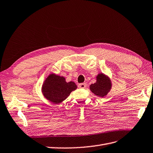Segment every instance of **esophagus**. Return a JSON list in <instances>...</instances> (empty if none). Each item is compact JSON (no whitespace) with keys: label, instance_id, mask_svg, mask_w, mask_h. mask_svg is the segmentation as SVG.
<instances>
[{"label":"esophagus","instance_id":"obj_1","mask_svg":"<svg viewBox=\"0 0 153 153\" xmlns=\"http://www.w3.org/2000/svg\"><path fill=\"white\" fill-rule=\"evenodd\" d=\"M86 86H87V84L85 83H83V84H80L78 85V87L80 88V89H85Z\"/></svg>","mask_w":153,"mask_h":153}]
</instances>
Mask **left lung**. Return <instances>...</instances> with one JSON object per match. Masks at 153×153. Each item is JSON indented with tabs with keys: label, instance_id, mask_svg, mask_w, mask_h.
<instances>
[{
	"label": "left lung",
	"instance_id": "8db88e82",
	"mask_svg": "<svg viewBox=\"0 0 153 153\" xmlns=\"http://www.w3.org/2000/svg\"><path fill=\"white\" fill-rule=\"evenodd\" d=\"M111 88L112 83L110 78L103 73H99L96 76V82L90 85V90L92 93L102 98L108 93Z\"/></svg>",
	"mask_w": 153,
	"mask_h": 153
}]
</instances>
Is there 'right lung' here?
Returning <instances> with one entry per match:
<instances>
[{
  "instance_id": "right-lung-1",
  "label": "right lung",
  "mask_w": 153,
  "mask_h": 153,
  "mask_svg": "<svg viewBox=\"0 0 153 153\" xmlns=\"http://www.w3.org/2000/svg\"><path fill=\"white\" fill-rule=\"evenodd\" d=\"M76 88L75 82H66L64 76L52 73L44 81L41 91L45 98L53 103L59 104L65 100Z\"/></svg>"
}]
</instances>
